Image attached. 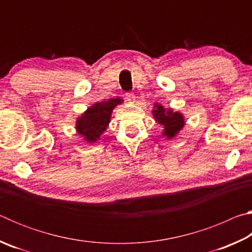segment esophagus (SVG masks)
<instances>
[{
	"mask_svg": "<svg viewBox=\"0 0 252 252\" xmlns=\"http://www.w3.org/2000/svg\"><path fill=\"white\" fill-rule=\"evenodd\" d=\"M126 101L129 102V103H134V101H135V96H134V94L133 93H126Z\"/></svg>",
	"mask_w": 252,
	"mask_h": 252,
	"instance_id": "1",
	"label": "esophagus"
}]
</instances>
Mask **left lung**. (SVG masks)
<instances>
[{"label": "left lung", "mask_w": 252, "mask_h": 252, "mask_svg": "<svg viewBox=\"0 0 252 252\" xmlns=\"http://www.w3.org/2000/svg\"><path fill=\"white\" fill-rule=\"evenodd\" d=\"M152 116L155 121L163 127L161 135L167 140H172L179 134L186 126L185 116L179 111H173L171 108H164L163 105L156 102L152 109Z\"/></svg>", "instance_id": "1"}]
</instances>
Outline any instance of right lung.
Here are the masks:
<instances>
[{
    "instance_id": "add662e5",
    "label": "right lung",
    "mask_w": 252,
    "mask_h": 252,
    "mask_svg": "<svg viewBox=\"0 0 252 252\" xmlns=\"http://www.w3.org/2000/svg\"><path fill=\"white\" fill-rule=\"evenodd\" d=\"M123 103L120 97L108 101L96 102L76 118L75 130L85 142L93 144L101 139V135L108 129L111 117L116 106Z\"/></svg>"
}]
</instances>
